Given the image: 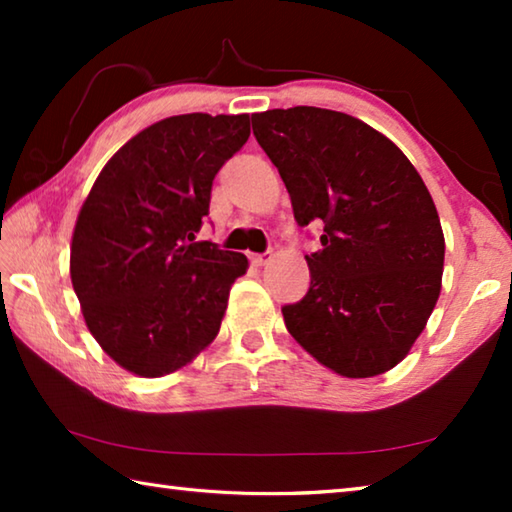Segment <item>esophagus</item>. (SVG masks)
I'll list each match as a JSON object with an SVG mask.
<instances>
[{"label": "esophagus", "mask_w": 512, "mask_h": 512, "mask_svg": "<svg viewBox=\"0 0 512 512\" xmlns=\"http://www.w3.org/2000/svg\"><path fill=\"white\" fill-rule=\"evenodd\" d=\"M273 259V253H264V255H250V262L255 266H266Z\"/></svg>", "instance_id": "esophagus-1"}]
</instances>
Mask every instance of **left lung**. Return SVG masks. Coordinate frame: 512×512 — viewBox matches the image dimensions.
Instances as JSON below:
<instances>
[{
    "label": "left lung",
    "mask_w": 512,
    "mask_h": 512,
    "mask_svg": "<svg viewBox=\"0 0 512 512\" xmlns=\"http://www.w3.org/2000/svg\"><path fill=\"white\" fill-rule=\"evenodd\" d=\"M298 225L325 223L305 257L307 296L282 307L289 334L336 375L395 368L443 287L445 235L427 185L397 146L345 112L296 106L253 115Z\"/></svg>",
    "instance_id": "1"
}]
</instances>
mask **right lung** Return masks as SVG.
<instances>
[{
  "label": "right lung",
  "mask_w": 512,
  "mask_h": 512,
  "mask_svg": "<svg viewBox=\"0 0 512 512\" xmlns=\"http://www.w3.org/2000/svg\"><path fill=\"white\" fill-rule=\"evenodd\" d=\"M250 135L248 115L167 117L112 155L81 205L69 275L90 334L137 377L192 363L221 329L248 259L196 241L216 171Z\"/></svg>",
  "instance_id": "obj_1"
}]
</instances>
